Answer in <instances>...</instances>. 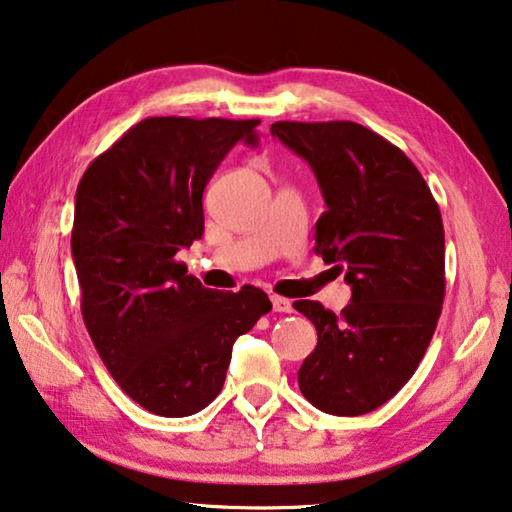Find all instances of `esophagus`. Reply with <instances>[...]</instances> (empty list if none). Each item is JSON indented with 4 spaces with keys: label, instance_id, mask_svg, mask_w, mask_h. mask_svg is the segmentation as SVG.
Returning a JSON list of instances; mask_svg holds the SVG:
<instances>
[{
    "label": "esophagus",
    "instance_id": "1",
    "mask_svg": "<svg viewBox=\"0 0 512 512\" xmlns=\"http://www.w3.org/2000/svg\"><path fill=\"white\" fill-rule=\"evenodd\" d=\"M270 302H273L275 313H293V304H290V299H286V297L273 295L270 297Z\"/></svg>",
    "mask_w": 512,
    "mask_h": 512
}]
</instances>
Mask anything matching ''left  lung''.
Returning a JSON list of instances; mask_svg holds the SVG:
<instances>
[{
    "label": "left lung",
    "mask_w": 512,
    "mask_h": 512,
    "mask_svg": "<svg viewBox=\"0 0 512 512\" xmlns=\"http://www.w3.org/2000/svg\"><path fill=\"white\" fill-rule=\"evenodd\" d=\"M270 133L306 159L322 188L315 253L353 290L335 315L295 302L317 328L299 368L315 408L355 417L397 395L426 353L444 304V224L415 164L355 122H275Z\"/></svg>",
    "instance_id": "obj_1"
}]
</instances>
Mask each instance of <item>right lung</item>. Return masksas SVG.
I'll return each mask as SVG.
<instances>
[{
    "label": "right lung",
    "instance_id": "right-lung-1",
    "mask_svg": "<svg viewBox=\"0 0 512 512\" xmlns=\"http://www.w3.org/2000/svg\"><path fill=\"white\" fill-rule=\"evenodd\" d=\"M259 119L148 117L86 168L73 250L82 315L124 393L162 417L206 408L239 335L273 304L264 290L204 288L175 255L204 235L202 195Z\"/></svg>",
    "mask_w": 512,
    "mask_h": 512
}]
</instances>
